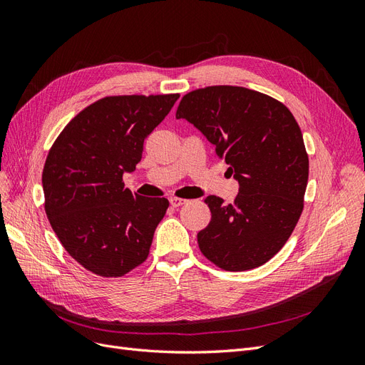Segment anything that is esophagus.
<instances>
[{
    "instance_id": "esophagus-1",
    "label": "esophagus",
    "mask_w": 365,
    "mask_h": 365,
    "mask_svg": "<svg viewBox=\"0 0 365 365\" xmlns=\"http://www.w3.org/2000/svg\"><path fill=\"white\" fill-rule=\"evenodd\" d=\"M187 201L185 200H181V197H170V205L173 208H178L181 205H184Z\"/></svg>"
}]
</instances>
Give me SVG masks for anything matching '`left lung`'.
<instances>
[{
    "label": "left lung",
    "instance_id": "obj_1",
    "mask_svg": "<svg viewBox=\"0 0 365 365\" xmlns=\"http://www.w3.org/2000/svg\"><path fill=\"white\" fill-rule=\"evenodd\" d=\"M212 143L239 181L233 204L210 195V224L197 233L204 256L225 271L267 263L302 216L309 157L300 126L277 98L244 86L213 85L187 93L176 109Z\"/></svg>",
    "mask_w": 365,
    "mask_h": 365
}]
</instances>
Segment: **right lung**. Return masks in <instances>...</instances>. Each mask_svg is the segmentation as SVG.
Returning <instances> with one entry per match:
<instances>
[{
	"instance_id": "obj_1",
	"label": "right lung",
	"mask_w": 365,
	"mask_h": 365,
	"mask_svg": "<svg viewBox=\"0 0 365 365\" xmlns=\"http://www.w3.org/2000/svg\"><path fill=\"white\" fill-rule=\"evenodd\" d=\"M180 94L106 96L74 115L42 170L48 222L70 256L101 277H123L149 256L169 201L125 187L150 132Z\"/></svg>"
}]
</instances>
